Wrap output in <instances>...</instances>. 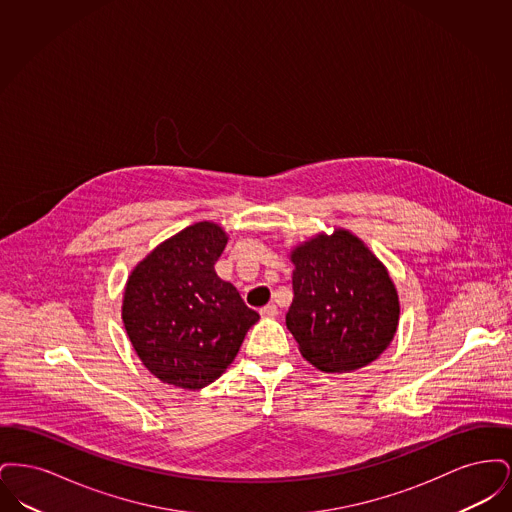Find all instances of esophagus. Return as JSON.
<instances>
[{"mask_svg": "<svg viewBox=\"0 0 512 512\" xmlns=\"http://www.w3.org/2000/svg\"><path fill=\"white\" fill-rule=\"evenodd\" d=\"M259 313H261V317L263 318L278 317V307H276L274 303H270V305H267V307H263Z\"/></svg>", "mask_w": 512, "mask_h": 512, "instance_id": "esophagus-1", "label": "esophagus"}]
</instances>
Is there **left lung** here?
Here are the masks:
<instances>
[{"instance_id":"8db88e82","label":"left lung","mask_w":512,"mask_h":512,"mask_svg":"<svg viewBox=\"0 0 512 512\" xmlns=\"http://www.w3.org/2000/svg\"><path fill=\"white\" fill-rule=\"evenodd\" d=\"M293 301L286 326L301 355L322 372L376 361L399 324L388 268L349 230L318 234L290 253Z\"/></svg>"}]
</instances>
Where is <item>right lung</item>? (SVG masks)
<instances>
[{"instance_id": "right-lung-1", "label": "right lung", "mask_w": 512, "mask_h": 512, "mask_svg": "<svg viewBox=\"0 0 512 512\" xmlns=\"http://www.w3.org/2000/svg\"><path fill=\"white\" fill-rule=\"evenodd\" d=\"M228 242L215 222H195L157 245L128 276L122 322L147 370L165 384L201 390L234 361L259 320L215 263Z\"/></svg>"}]
</instances>
